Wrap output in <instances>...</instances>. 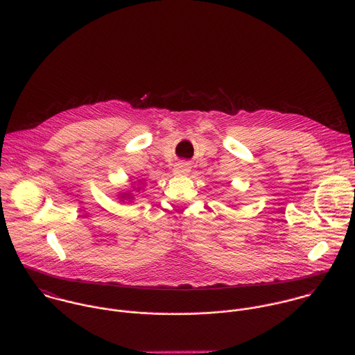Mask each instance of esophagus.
<instances>
[{
  "mask_svg": "<svg viewBox=\"0 0 355 355\" xmlns=\"http://www.w3.org/2000/svg\"><path fill=\"white\" fill-rule=\"evenodd\" d=\"M191 173V164L189 163H178L174 167V174L178 175H188Z\"/></svg>",
  "mask_w": 355,
  "mask_h": 355,
  "instance_id": "obj_1",
  "label": "esophagus"
}]
</instances>
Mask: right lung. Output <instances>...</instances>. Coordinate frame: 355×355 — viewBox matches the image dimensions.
<instances>
[{"mask_svg":"<svg viewBox=\"0 0 355 355\" xmlns=\"http://www.w3.org/2000/svg\"><path fill=\"white\" fill-rule=\"evenodd\" d=\"M140 182H141V181H140ZM140 188H141V187L133 188V189H130V191H125V192H121V193H119V196H118V199H119L121 202H125V200H129V202H132V200L135 199V195H133V192H140Z\"/></svg>","mask_w":355,"mask_h":355,"instance_id":"obj_1","label":"right lung"}]
</instances>
